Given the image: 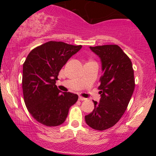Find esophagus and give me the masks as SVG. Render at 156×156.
<instances>
[{"instance_id":"esophagus-1","label":"esophagus","mask_w":156,"mask_h":156,"mask_svg":"<svg viewBox=\"0 0 156 156\" xmlns=\"http://www.w3.org/2000/svg\"><path fill=\"white\" fill-rule=\"evenodd\" d=\"M78 100H79V101H86V98H83V97H81V96H79V98H78Z\"/></svg>"}]
</instances>
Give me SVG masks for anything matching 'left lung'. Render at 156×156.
Listing matches in <instances>:
<instances>
[{
  "label": "left lung",
  "instance_id": "obj_1",
  "mask_svg": "<svg viewBox=\"0 0 156 156\" xmlns=\"http://www.w3.org/2000/svg\"><path fill=\"white\" fill-rule=\"evenodd\" d=\"M100 57L103 75L100 78L101 100L93 101L94 108L85 116V121L94 130L114 126L127 109L135 88L132 62L117 44L90 47Z\"/></svg>",
  "mask_w": 156,
  "mask_h": 156
}]
</instances>
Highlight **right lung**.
I'll return each instance as SVG.
<instances>
[{"instance_id": "add662e5", "label": "right lung", "mask_w": 156, "mask_h": 156, "mask_svg": "<svg viewBox=\"0 0 156 156\" xmlns=\"http://www.w3.org/2000/svg\"><path fill=\"white\" fill-rule=\"evenodd\" d=\"M81 45L50 41L35 48L23 67V92L31 115L41 124L58 126L65 121L69 109L78 96L61 92L55 85L59 71Z\"/></svg>"}]
</instances>
